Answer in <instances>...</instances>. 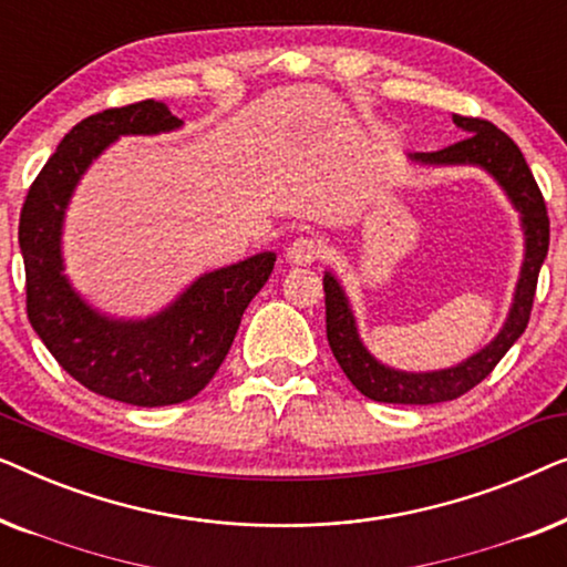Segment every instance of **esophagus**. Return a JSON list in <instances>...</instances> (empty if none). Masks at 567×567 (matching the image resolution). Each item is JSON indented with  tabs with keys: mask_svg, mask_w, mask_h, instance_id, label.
Segmentation results:
<instances>
[{
	"mask_svg": "<svg viewBox=\"0 0 567 567\" xmlns=\"http://www.w3.org/2000/svg\"><path fill=\"white\" fill-rule=\"evenodd\" d=\"M320 258H322V245L317 243L315 237L301 235L286 247V260H289L291 266H312V262Z\"/></svg>",
	"mask_w": 567,
	"mask_h": 567,
	"instance_id": "esophagus-1",
	"label": "esophagus"
}]
</instances>
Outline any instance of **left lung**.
Returning <instances> with one entry per match:
<instances>
[{
  "mask_svg": "<svg viewBox=\"0 0 567 567\" xmlns=\"http://www.w3.org/2000/svg\"><path fill=\"white\" fill-rule=\"evenodd\" d=\"M454 123L467 134L464 142L446 146L441 152L408 154V159L421 167H477L485 175H491L498 183V188L506 193L508 204L518 214V227L524 235V260L518 268L514 299H511L501 330L480 351L446 369L405 371L386 367L363 346L359 322H355L343 284L338 281L332 270H324L322 286L328 343L351 384L369 400L394 402V405H433V402L456 400L491 374L495 363L522 338L526 322H529L539 268L549 247L545 198L534 183L522 150L501 128L480 118H462V115H454Z\"/></svg>",
  "mask_w": 567,
  "mask_h": 567,
  "instance_id": "obj_1",
  "label": "left lung"
}]
</instances>
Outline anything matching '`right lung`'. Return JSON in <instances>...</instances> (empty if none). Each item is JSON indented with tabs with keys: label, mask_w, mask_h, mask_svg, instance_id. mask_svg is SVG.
<instances>
[{
	"label": "right lung",
	"mask_w": 567,
	"mask_h": 567,
	"mask_svg": "<svg viewBox=\"0 0 567 567\" xmlns=\"http://www.w3.org/2000/svg\"><path fill=\"white\" fill-rule=\"evenodd\" d=\"M183 128L159 100L95 113L61 138L30 185L20 214L28 320L61 369L103 398L138 408L185 402L227 359L247 305L266 286L276 252L214 268L150 317H115L90 305L64 274V221L76 185L121 136Z\"/></svg>",
	"instance_id": "right-lung-1"
}]
</instances>
